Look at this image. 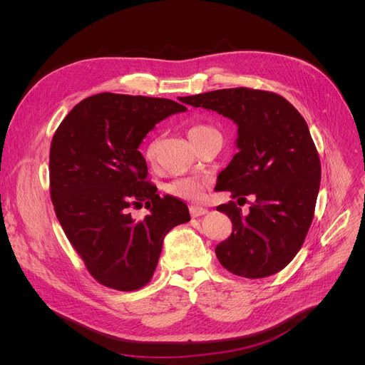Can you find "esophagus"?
Here are the masks:
<instances>
[{"mask_svg":"<svg viewBox=\"0 0 365 365\" xmlns=\"http://www.w3.org/2000/svg\"><path fill=\"white\" fill-rule=\"evenodd\" d=\"M189 213L192 217H200V216H204L207 213V208L204 207H200V205H190L189 207Z\"/></svg>","mask_w":365,"mask_h":365,"instance_id":"esophagus-1","label":"esophagus"}]
</instances>
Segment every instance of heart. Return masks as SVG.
<instances>
[{"label":"heart","instance_id":"obj_1","mask_svg":"<svg viewBox=\"0 0 365 365\" xmlns=\"http://www.w3.org/2000/svg\"><path fill=\"white\" fill-rule=\"evenodd\" d=\"M216 130L210 125H204V124H198L194 125L192 128L189 130V139L190 142H195L210 133H215ZM157 146L158 142L152 140L146 145L143 155L145 160L148 163H153L157 157ZM202 189H204V182L201 179H195V178H185V179H178L173 180L170 183L165 185V192L170 194L171 197L179 198V200H187V201H198L202 197Z\"/></svg>","mask_w":365,"mask_h":365}]
</instances>
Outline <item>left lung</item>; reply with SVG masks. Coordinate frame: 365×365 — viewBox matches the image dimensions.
Here are the masks:
<instances>
[{"label": "left lung", "mask_w": 365, "mask_h": 365, "mask_svg": "<svg viewBox=\"0 0 365 365\" xmlns=\"http://www.w3.org/2000/svg\"><path fill=\"white\" fill-rule=\"evenodd\" d=\"M185 103L237 124L238 152L219 173L216 189L255 198L247 216L234 201L217 207L232 220L231 237L216 247L219 262L244 278L279 272L303 245L319 190L321 164L308 124L282 96L263 90H215L186 96Z\"/></svg>", "instance_id": "8db88e82"}]
</instances>
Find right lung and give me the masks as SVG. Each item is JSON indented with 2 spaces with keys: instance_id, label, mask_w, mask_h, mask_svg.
Instances as JSON below:
<instances>
[{
  "instance_id": "obj_1",
  "label": "right lung",
  "mask_w": 365,
  "mask_h": 365,
  "mask_svg": "<svg viewBox=\"0 0 365 365\" xmlns=\"http://www.w3.org/2000/svg\"><path fill=\"white\" fill-rule=\"evenodd\" d=\"M186 106L161 98L101 93L66 115L50 148V195L91 277L133 292L146 285L170 229L190 220L180 200L157 194L139 146L155 124ZM150 215L133 220L131 206Z\"/></svg>"
}]
</instances>
